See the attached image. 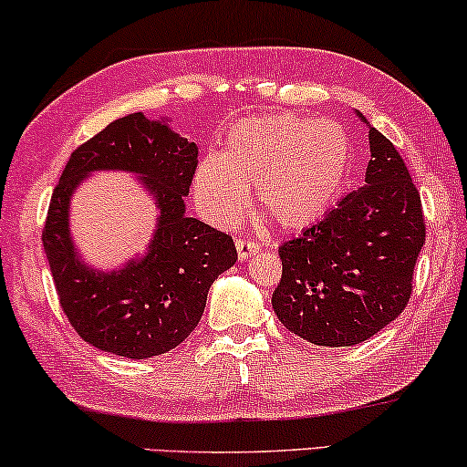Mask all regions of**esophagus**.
<instances>
[{"mask_svg":"<svg viewBox=\"0 0 467 467\" xmlns=\"http://www.w3.org/2000/svg\"><path fill=\"white\" fill-rule=\"evenodd\" d=\"M235 248H238V259L244 262V259L255 255L257 251H262V244H257L255 240H235Z\"/></svg>","mask_w":467,"mask_h":467,"instance_id":"esophagus-1","label":"esophagus"}]
</instances>
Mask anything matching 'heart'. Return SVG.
I'll return each instance as SVG.
<instances>
[{"label":"heart","mask_w":467,"mask_h":467,"mask_svg":"<svg viewBox=\"0 0 467 467\" xmlns=\"http://www.w3.org/2000/svg\"><path fill=\"white\" fill-rule=\"evenodd\" d=\"M352 137L337 119L264 115L229 130L223 154H208L192 173V197L205 221L232 227L244 214L246 189L255 208L283 229L319 221L352 167Z\"/></svg>","instance_id":"heart-1"}]
</instances>
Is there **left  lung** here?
<instances>
[{
  "label": "left lung",
  "mask_w": 467,
  "mask_h": 467,
  "mask_svg": "<svg viewBox=\"0 0 467 467\" xmlns=\"http://www.w3.org/2000/svg\"><path fill=\"white\" fill-rule=\"evenodd\" d=\"M358 118L371 148L365 186L278 246L283 276L272 308L289 332L324 348L367 341L401 315L425 244L420 195L408 167L395 145Z\"/></svg>",
  "instance_id": "obj_1"
}]
</instances>
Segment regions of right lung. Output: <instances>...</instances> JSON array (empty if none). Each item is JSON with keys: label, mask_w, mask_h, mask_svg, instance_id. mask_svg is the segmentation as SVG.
<instances>
[{"label": "right lung", "mask_w": 467, "mask_h": 467, "mask_svg": "<svg viewBox=\"0 0 467 467\" xmlns=\"http://www.w3.org/2000/svg\"><path fill=\"white\" fill-rule=\"evenodd\" d=\"M197 145L167 119L130 113L78 145L53 191L42 244L66 317L102 352L152 358L178 348L202 319L212 283L238 259L232 235L186 216ZM94 171L135 172L160 216L146 255L111 273L82 262L69 235V202Z\"/></svg>", "instance_id": "obj_1"}]
</instances>
